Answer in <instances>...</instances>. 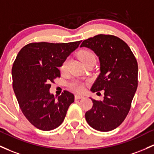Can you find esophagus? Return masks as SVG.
<instances>
[{
    "mask_svg": "<svg viewBox=\"0 0 154 154\" xmlns=\"http://www.w3.org/2000/svg\"><path fill=\"white\" fill-rule=\"evenodd\" d=\"M74 98H75V99H83V98H84V96L79 95V94H76L75 96H74Z\"/></svg>",
    "mask_w": 154,
    "mask_h": 154,
    "instance_id": "34e87169",
    "label": "esophagus"
}]
</instances>
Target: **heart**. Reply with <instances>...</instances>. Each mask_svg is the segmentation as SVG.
<instances>
[{"instance_id":"1","label":"heart","mask_w":154,"mask_h":154,"mask_svg":"<svg viewBox=\"0 0 154 154\" xmlns=\"http://www.w3.org/2000/svg\"><path fill=\"white\" fill-rule=\"evenodd\" d=\"M79 58H80V61L83 64H85L90 61H96V57L93 52H91L88 50H82L79 54ZM69 63V59L67 58L62 63L61 66H60V71L62 72H66L68 69V66ZM72 90L77 91V92H81L84 90V86L82 82L78 80H74L73 82H71L69 84Z\"/></svg>"}]
</instances>
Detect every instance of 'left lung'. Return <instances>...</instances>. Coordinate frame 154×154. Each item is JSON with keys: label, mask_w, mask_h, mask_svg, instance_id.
Here are the masks:
<instances>
[{"label": "left lung", "mask_w": 154, "mask_h": 154, "mask_svg": "<svg viewBox=\"0 0 154 154\" xmlns=\"http://www.w3.org/2000/svg\"><path fill=\"white\" fill-rule=\"evenodd\" d=\"M82 47L93 50L100 63V74L91 91H104L103 101L91 98L93 107L85 119L94 129L111 131L129 112L137 88V62L127 44L112 35H96L82 42Z\"/></svg>", "instance_id": "left-lung-1"}]
</instances>
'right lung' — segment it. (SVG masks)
<instances>
[{"label": "right lung", "instance_id": "1", "mask_svg": "<svg viewBox=\"0 0 154 154\" xmlns=\"http://www.w3.org/2000/svg\"><path fill=\"white\" fill-rule=\"evenodd\" d=\"M80 42L30 43L18 52L11 69L13 89L22 112L37 129L58 127L74 102L72 93L64 91L56 99L50 88L60 77L58 68Z\"/></svg>", "mask_w": 154, "mask_h": 154}]
</instances>
